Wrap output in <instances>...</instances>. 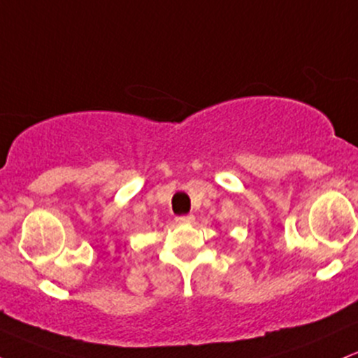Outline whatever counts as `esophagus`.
Returning <instances> with one entry per match:
<instances>
[{
	"label": "esophagus",
	"mask_w": 358,
	"mask_h": 358,
	"mask_svg": "<svg viewBox=\"0 0 358 358\" xmlns=\"http://www.w3.org/2000/svg\"><path fill=\"white\" fill-rule=\"evenodd\" d=\"M193 219H195L193 215H180L176 217V222H178V224H192Z\"/></svg>",
	"instance_id": "34e87169"
}]
</instances>
